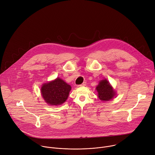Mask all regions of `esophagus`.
Returning <instances> with one entry per match:
<instances>
[{"instance_id":"obj_1","label":"esophagus","mask_w":155,"mask_h":155,"mask_svg":"<svg viewBox=\"0 0 155 155\" xmlns=\"http://www.w3.org/2000/svg\"><path fill=\"white\" fill-rule=\"evenodd\" d=\"M86 82H83L81 84H80V85H78V87H80V86H86Z\"/></svg>"}]
</instances>
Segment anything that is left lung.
<instances>
[{
	"mask_svg": "<svg viewBox=\"0 0 155 155\" xmlns=\"http://www.w3.org/2000/svg\"><path fill=\"white\" fill-rule=\"evenodd\" d=\"M96 89L98 93L99 99L103 101L111 100L116 95V92L107 79L101 80Z\"/></svg>",
	"mask_w": 155,
	"mask_h": 155,
	"instance_id": "left-lung-1",
	"label": "left lung"
}]
</instances>
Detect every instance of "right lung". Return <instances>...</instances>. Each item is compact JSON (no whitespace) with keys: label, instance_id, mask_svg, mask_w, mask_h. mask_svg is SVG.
Returning <instances> with one entry per match:
<instances>
[{"label":"right lung","instance_id":"obj_1","mask_svg":"<svg viewBox=\"0 0 155 155\" xmlns=\"http://www.w3.org/2000/svg\"><path fill=\"white\" fill-rule=\"evenodd\" d=\"M71 85L58 77L50 82L44 83L41 87V94L45 101L50 105L62 104L69 97Z\"/></svg>","mask_w":155,"mask_h":155}]
</instances>
